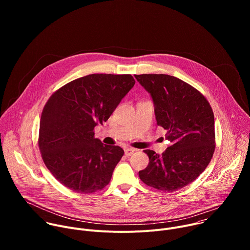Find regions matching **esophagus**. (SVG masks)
I'll list each match as a JSON object with an SVG mask.
<instances>
[{"label":"esophagus","mask_w":250,"mask_h":250,"mask_svg":"<svg viewBox=\"0 0 250 250\" xmlns=\"http://www.w3.org/2000/svg\"><path fill=\"white\" fill-rule=\"evenodd\" d=\"M134 152H135V149H133V148H125V154L126 156H130V155H132Z\"/></svg>","instance_id":"obj_1"}]
</instances>
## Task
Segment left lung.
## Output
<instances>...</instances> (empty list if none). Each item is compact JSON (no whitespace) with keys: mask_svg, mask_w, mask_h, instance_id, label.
<instances>
[{"mask_svg":"<svg viewBox=\"0 0 250 250\" xmlns=\"http://www.w3.org/2000/svg\"><path fill=\"white\" fill-rule=\"evenodd\" d=\"M152 97L157 125L167 130L170 146L161 155L145 152L149 163L138 172L146 185L175 192L195 181L216 148L215 118L205 96L190 84L166 74L134 75Z\"/></svg>","mask_w":250,"mask_h":250,"instance_id":"obj_1","label":"left lung"}]
</instances>
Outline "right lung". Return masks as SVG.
Segmentation results:
<instances>
[{"label": "right lung", "instance_id": "right-lung-1", "mask_svg": "<svg viewBox=\"0 0 250 250\" xmlns=\"http://www.w3.org/2000/svg\"><path fill=\"white\" fill-rule=\"evenodd\" d=\"M135 84L130 74H90L67 83L46 102L39 147L55 179L73 192L92 194L111 181L124 150L104 146L94 128L106 122Z\"/></svg>", "mask_w": 250, "mask_h": 250}]
</instances>
